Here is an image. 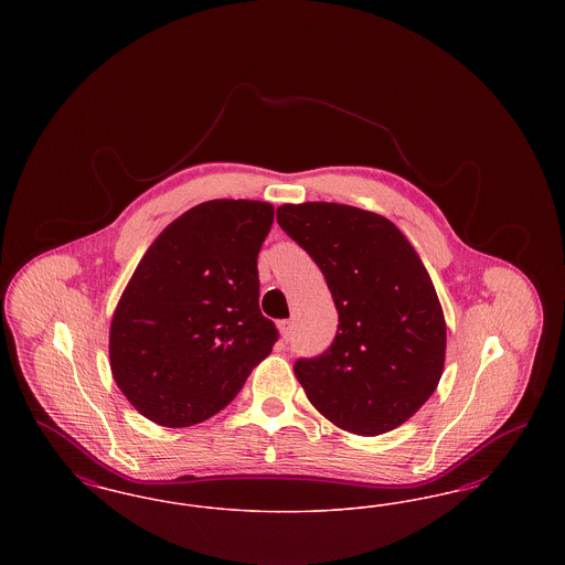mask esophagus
Listing matches in <instances>:
<instances>
[{"instance_id":"34e87169","label":"esophagus","mask_w":565,"mask_h":565,"mask_svg":"<svg viewBox=\"0 0 565 565\" xmlns=\"http://www.w3.org/2000/svg\"><path fill=\"white\" fill-rule=\"evenodd\" d=\"M279 332H281V339H284V341H288V339L292 337V322H290V320L279 322Z\"/></svg>"}]
</instances>
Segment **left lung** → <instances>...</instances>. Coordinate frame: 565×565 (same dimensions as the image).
Wrapping results in <instances>:
<instances>
[{"instance_id": "8db88e82", "label": "left lung", "mask_w": 565, "mask_h": 565, "mask_svg": "<svg viewBox=\"0 0 565 565\" xmlns=\"http://www.w3.org/2000/svg\"><path fill=\"white\" fill-rule=\"evenodd\" d=\"M277 222L322 269L339 311L332 345L295 364L309 403L360 436L403 426L438 387L447 350L419 254L394 222L351 205L286 203Z\"/></svg>"}]
</instances>
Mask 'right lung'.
Listing matches in <instances>:
<instances>
[{
	"mask_svg": "<svg viewBox=\"0 0 565 565\" xmlns=\"http://www.w3.org/2000/svg\"><path fill=\"white\" fill-rule=\"evenodd\" d=\"M273 212L247 199L201 203L139 260L109 323V369L146 419H210L269 355L277 330L258 307V252Z\"/></svg>",
	"mask_w": 565,
	"mask_h": 565,
	"instance_id": "right-lung-1",
	"label": "right lung"
}]
</instances>
